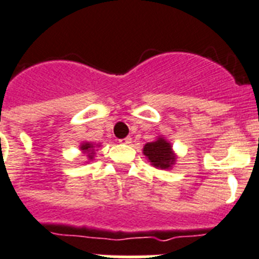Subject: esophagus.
I'll list each match as a JSON object with an SVG mask.
<instances>
[{"instance_id": "obj_1", "label": "esophagus", "mask_w": 259, "mask_h": 259, "mask_svg": "<svg viewBox=\"0 0 259 259\" xmlns=\"http://www.w3.org/2000/svg\"><path fill=\"white\" fill-rule=\"evenodd\" d=\"M120 142L125 143V145H129V143H132V138H130V137H126V138L120 139Z\"/></svg>"}]
</instances>
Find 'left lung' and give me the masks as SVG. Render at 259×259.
Listing matches in <instances>:
<instances>
[{
  "label": "left lung",
  "mask_w": 259,
  "mask_h": 259,
  "mask_svg": "<svg viewBox=\"0 0 259 259\" xmlns=\"http://www.w3.org/2000/svg\"><path fill=\"white\" fill-rule=\"evenodd\" d=\"M143 154L146 155L151 165L159 169H169L177 159L170 143L161 137H159L154 142L146 143L143 147Z\"/></svg>",
  "instance_id": "8db88e82"
}]
</instances>
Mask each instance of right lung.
Masks as SVG:
<instances>
[{
  "instance_id": "add662e5",
  "label": "right lung",
  "mask_w": 259,
  "mask_h": 259,
  "mask_svg": "<svg viewBox=\"0 0 259 259\" xmlns=\"http://www.w3.org/2000/svg\"><path fill=\"white\" fill-rule=\"evenodd\" d=\"M80 150H82L84 154H89L87 156H89L90 159H92V157H94V154H95V152H94V145L90 142L82 143V145H80Z\"/></svg>"
}]
</instances>
